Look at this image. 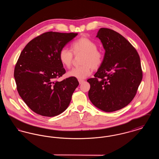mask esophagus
Segmentation results:
<instances>
[{
  "label": "esophagus",
  "instance_id": "obj_1",
  "mask_svg": "<svg viewBox=\"0 0 159 159\" xmlns=\"http://www.w3.org/2000/svg\"><path fill=\"white\" fill-rule=\"evenodd\" d=\"M83 82H84V80H79V82L80 84H82V83H83Z\"/></svg>",
  "mask_w": 159,
  "mask_h": 159
}]
</instances>
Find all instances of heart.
<instances>
[{
	"instance_id": "1",
	"label": "heart",
	"mask_w": 159,
	"mask_h": 159,
	"mask_svg": "<svg viewBox=\"0 0 159 159\" xmlns=\"http://www.w3.org/2000/svg\"><path fill=\"white\" fill-rule=\"evenodd\" d=\"M97 48L95 42L86 37L79 38L71 44V51L75 55L83 54L81 58L82 66L70 70L67 73L68 77L82 80L91 75L92 68L95 70L99 68L103 61V54ZM72 53L67 48H62L60 51L61 63L67 68L70 67L73 63Z\"/></svg>"
}]
</instances>
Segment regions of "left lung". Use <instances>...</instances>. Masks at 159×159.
<instances>
[{"label": "left lung", "instance_id": "1", "mask_svg": "<svg viewBox=\"0 0 159 159\" xmlns=\"http://www.w3.org/2000/svg\"><path fill=\"white\" fill-rule=\"evenodd\" d=\"M105 49L101 66L89 79L91 102L105 112L128 106L136 95L143 79L140 58L128 40L115 31L101 28L96 36Z\"/></svg>", "mask_w": 159, "mask_h": 159}]
</instances>
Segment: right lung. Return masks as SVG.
Instances as JSON below:
<instances>
[{"label": "right lung", "instance_id": "obj_1", "mask_svg": "<svg viewBox=\"0 0 159 159\" xmlns=\"http://www.w3.org/2000/svg\"><path fill=\"white\" fill-rule=\"evenodd\" d=\"M77 33L49 31L25 46L14 70L16 88L24 102L36 113L53 117L68 107L79 85L75 77L55 81L66 73L59 59L61 50Z\"/></svg>", "mask_w": 159, "mask_h": 159}]
</instances>
